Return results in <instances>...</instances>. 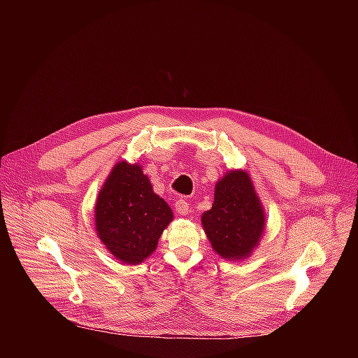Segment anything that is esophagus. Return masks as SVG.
I'll list each match as a JSON object with an SVG mask.
<instances>
[{
	"label": "esophagus",
	"instance_id": "obj_1",
	"mask_svg": "<svg viewBox=\"0 0 358 358\" xmlns=\"http://www.w3.org/2000/svg\"><path fill=\"white\" fill-rule=\"evenodd\" d=\"M176 210L180 215H187L188 211H189V203L185 199H177Z\"/></svg>",
	"mask_w": 358,
	"mask_h": 358
}]
</instances>
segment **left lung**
<instances>
[{"label":"left lung","mask_w":358,"mask_h":358,"mask_svg":"<svg viewBox=\"0 0 358 358\" xmlns=\"http://www.w3.org/2000/svg\"><path fill=\"white\" fill-rule=\"evenodd\" d=\"M201 225L222 259L250 257L264 236L266 214L248 171L229 170L217 181L213 207L201 215Z\"/></svg>","instance_id":"left-lung-1"}]
</instances>
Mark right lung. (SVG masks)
Instances as JSON below:
<instances>
[{"mask_svg": "<svg viewBox=\"0 0 358 358\" xmlns=\"http://www.w3.org/2000/svg\"><path fill=\"white\" fill-rule=\"evenodd\" d=\"M173 220L169 203L152 191L138 163H116L94 202L96 235L124 265L144 262Z\"/></svg>", "mask_w": 358, "mask_h": 358, "instance_id": "add662e5", "label": "right lung"}]
</instances>
